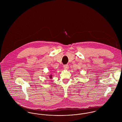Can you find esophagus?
<instances>
[{
  "instance_id": "esophagus-1",
  "label": "esophagus",
  "mask_w": 122,
  "mask_h": 122,
  "mask_svg": "<svg viewBox=\"0 0 122 122\" xmlns=\"http://www.w3.org/2000/svg\"><path fill=\"white\" fill-rule=\"evenodd\" d=\"M63 68H64V69L65 70H68L69 69V65L68 64H66V65H64L63 66Z\"/></svg>"
}]
</instances>
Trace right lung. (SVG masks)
Returning <instances> with one entry per match:
<instances>
[{
    "label": "right lung",
    "instance_id": "right-lung-1",
    "mask_svg": "<svg viewBox=\"0 0 122 122\" xmlns=\"http://www.w3.org/2000/svg\"><path fill=\"white\" fill-rule=\"evenodd\" d=\"M49 77H50V78H52V75H50Z\"/></svg>",
    "mask_w": 122,
    "mask_h": 122
}]
</instances>
